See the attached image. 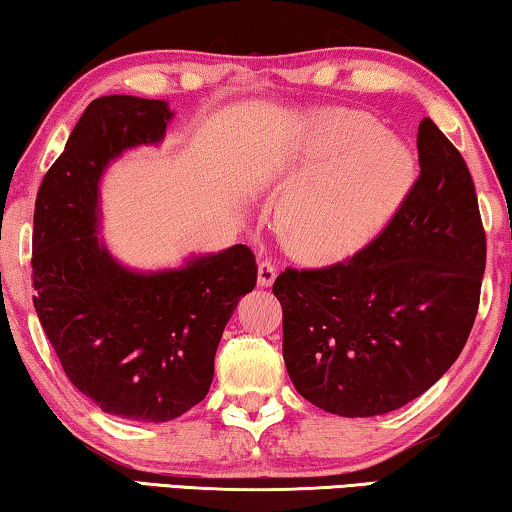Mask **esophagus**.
<instances>
[{
	"mask_svg": "<svg viewBox=\"0 0 512 512\" xmlns=\"http://www.w3.org/2000/svg\"><path fill=\"white\" fill-rule=\"evenodd\" d=\"M274 279H277V267H274L270 261L258 263V286L261 288L272 286Z\"/></svg>",
	"mask_w": 512,
	"mask_h": 512,
	"instance_id": "1",
	"label": "esophagus"
}]
</instances>
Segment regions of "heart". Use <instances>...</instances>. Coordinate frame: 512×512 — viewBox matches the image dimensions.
<instances>
[{"label":"heart","mask_w":512,"mask_h":512,"mask_svg":"<svg viewBox=\"0 0 512 512\" xmlns=\"http://www.w3.org/2000/svg\"><path fill=\"white\" fill-rule=\"evenodd\" d=\"M288 174L295 185L277 210L283 247L306 263H334L387 226L414 183V155L368 114L320 109L306 116Z\"/></svg>","instance_id":"heart-1"}]
</instances>
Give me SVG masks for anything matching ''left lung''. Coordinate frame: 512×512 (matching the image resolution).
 <instances>
[{"mask_svg":"<svg viewBox=\"0 0 512 512\" xmlns=\"http://www.w3.org/2000/svg\"><path fill=\"white\" fill-rule=\"evenodd\" d=\"M421 176L377 238L350 261L288 270L283 361L295 389L338 416H377L428 391L465 348L481 300L485 231L474 180L430 119Z\"/></svg>","mask_w":512,"mask_h":512,"instance_id":"1","label":"left lung"}]
</instances>
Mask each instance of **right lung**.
<instances>
[{
	"label": "right lung",
	"mask_w": 512,
	"mask_h": 512,
	"mask_svg": "<svg viewBox=\"0 0 512 512\" xmlns=\"http://www.w3.org/2000/svg\"><path fill=\"white\" fill-rule=\"evenodd\" d=\"M171 119L167 100H93L34 210V306L47 341L102 412L146 423L178 419L206 398L226 322L258 272L245 245L151 272L130 270L107 249L100 180L130 148L160 144Z\"/></svg>",
	"instance_id": "add662e5"
}]
</instances>
